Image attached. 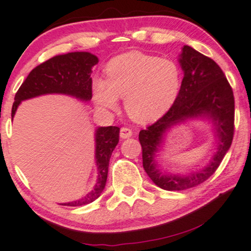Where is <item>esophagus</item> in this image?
<instances>
[{
	"label": "esophagus",
	"instance_id": "esophagus-1",
	"mask_svg": "<svg viewBox=\"0 0 251 251\" xmlns=\"http://www.w3.org/2000/svg\"><path fill=\"white\" fill-rule=\"evenodd\" d=\"M132 129H129L128 127H122L121 128V137L122 138H128L132 136Z\"/></svg>",
	"mask_w": 251,
	"mask_h": 251
}]
</instances>
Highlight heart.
I'll use <instances>...</instances> for the list:
<instances>
[{
	"mask_svg": "<svg viewBox=\"0 0 251 251\" xmlns=\"http://www.w3.org/2000/svg\"><path fill=\"white\" fill-rule=\"evenodd\" d=\"M106 80L92 82L93 99L99 107L114 109L124 98L125 109L136 122H153L167 113L181 85L178 65L169 59L138 51L119 55L104 70Z\"/></svg>",
	"mask_w": 251,
	"mask_h": 251,
	"instance_id": "obj_1",
	"label": "heart"
}]
</instances>
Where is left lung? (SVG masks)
<instances>
[{
    "label": "left lung",
    "mask_w": 251,
    "mask_h": 251,
    "mask_svg": "<svg viewBox=\"0 0 251 251\" xmlns=\"http://www.w3.org/2000/svg\"><path fill=\"white\" fill-rule=\"evenodd\" d=\"M179 64L184 78L177 99L161 118L138 134L145 173L164 190H184L207 180L229 151L234 133L233 91L221 67L190 46L182 47ZM198 117L211 119L215 126L218 149L213 159L204 170L187 176L162 174L154 158L165 133L175 125Z\"/></svg>",
    "instance_id": "left-lung-1"
}]
</instances>
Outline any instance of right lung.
<instances>
[{
    "label": "right lung",
    "instance_id": "obj_1",
    "mask_svg": "<svg viewBox=\"0 0 251 251\" xmlns=\"http://www.w3.org/2000/svg\"><path fill=\"white\" fill-rule=\"evenodd\" d=\"M96 55L88 51H74L57 55L36 66L25 78L14 97L12 119L19 104L24 100L50 93L74 97L82 101L92 98V67L98 64ZM96 163L98 179L91 192L81 200L64 203L67 206H81L96 201L106 186L108 167L114 149L119 142V127H98L96 129Z\"/></svg>",
    "mask_w": 251,
    "mask_h": 251
}]
</instances>
